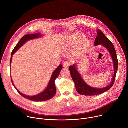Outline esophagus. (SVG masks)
<instances>
[{"mask_svg":"<svg viewBox=\"0 0 128 128\" xmlns=\"http://www.w3.org/2000/svg\"><path fill=\"white\" fill-rule=\"evenodd\" d=\"M63 65L64 67L66 68V67H68V66H70V63L68 62H65L63 64Z\"/></svg>","mask_w":128,"mask_h":128,"instance_id":"esophagus-1","label":"esophagus"}]
</instances>
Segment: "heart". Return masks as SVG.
<instances>
[{
    "label": "heart",
    "mask_w": 128,
    "mask_h": 128,
    "mask_svg": "<svg viewBox=\"0 0 128 128\" xmlns=\"http://www.w3.org/2000/svg\"><path fill=\"white\" fill-rule=\"evenodd\" d=\"M84 34L82 32H78L76 33H74L73 35L70 36L68 38V42H69L70 44H72L74 43L78 42L81 41V45L84 47L87 46L90 42V40L89 39L86 38H84Z\"/></svg>",
    "instance_id": "1"
}]
</instances>
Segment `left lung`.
<instances>
[{
  "instance_id": "left-lung-1",
  "label": "left lung",
  "mask_w": 128,
  "mask_h": 128,
  "mask_svg": "<svg viewBox=\"0 0 128 128\" xmlns=\"http://www.w3.org/2000/svg\"><path fill=\"white\" fill-rule=\"evenodd\" d=\"M97 34L98 35L95 40L94 45L97 46L98 45L101 44L105 47L108 52H110L114 62V75L110 84L103 88H97L88 86L84 82L79 74L78 71L77 70L76 65L75 64H74L72 66H70L69 69L72 78L74 82L76 91L80 94L82 95L95 96L106 92L114 85L116 77L118 68V60L114 46L112 43L106 37L104 33L99 29H98L97 30Z\"/></svg>"
}]
</instances>
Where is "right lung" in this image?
Returning a JSON list of instances; mask_svg holds the SVG:
<instances>
[{
  "mask_svg": "<svg viewBox=\"0 0 128 128\" xmlns=\"http://www.w3.org/2000/svg\"><path fill=\"white\" fill-rule=\"evenodd\" d=\"M41 36H42V35L40 34V33H36V34H27L24 36L22 38H21L20 42L18 43V44L16 45V46L12 51V57H11L10 61V67L11 66V62H12V55L18 50H19L28 40H33L35 38H37L41 37ZM62 68H63V66L61 64L58 67V68L54 71L53 74L52 75L50 80L48 82V84L46 88V90H44L43 92H42L41 93L33 96H28L21 93L14 86V84L12 81V78H11V80L13 86L16 88L18 93H19L23 97L27 99H29L30 100L36 101V102L45 101L50 99L54 95H55L57 92V90L55 86V84H54V81H55L56 79L58 77L60 73L61 72V70H62Z\"/></svg>",
  "mask_w": 128,
  "mask_h": 128,
  "instance_id": "right-lung-1",
  "label": "right lung"
}]
</instances>
